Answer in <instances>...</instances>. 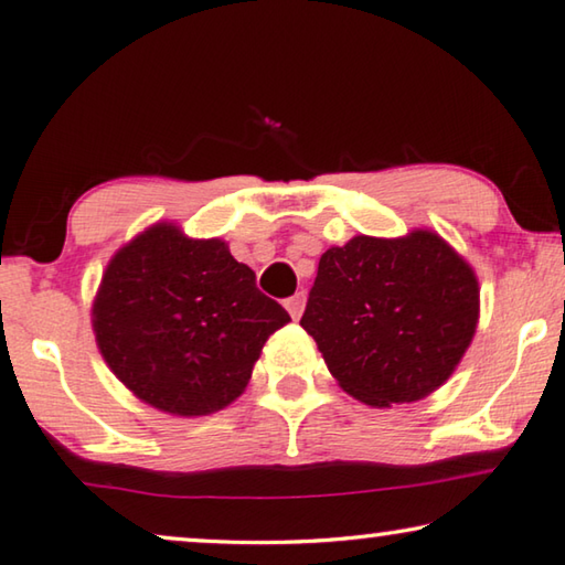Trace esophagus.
<instances>
[{"label": "esophagus", "mask_w": 565, "mask_h": 565, "mask_svg": "<svg viewBox=\"0 0 565 565\" xmlns=\"http://www.w3.org/2000/svg\"><path fill=\"white\" fill-rule=\"evenodd\" d=\"M284 306H286V311L291 313V319L299 321L301 313H303V306H306V294L303 291H296L294 296H289V299H286Z\"/></svg>", "instance_id": "34e87169"}]
</instances>
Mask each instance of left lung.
I'll list each match as a JSON object with an SVG mask.
<instances>
[{
  "mask_svg": "<svg viewBox=\"0 0 565 565\" xmlns=\"http://www.w3.org/2000/svg\"><path fill=\"white\" fill-rule=\"evenodd\" d=\"M478 281L441 236H353L319 262L301 317L331 376L369 406L411 404L454 374L473 339Z\"/></svg>",
  "mask_w": 565,
  "mask_h": 565,
  "instance_id": "obj_1",
  "label": "left lung"
}]
</instances>
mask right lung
I'll return each instance as SVG.
<instances>
[{
  "label": "right lung",
  "mask_w": 565,
  "mask_h": 565,
  "mask_svg": "<svg viewBox=\"0 0 565 565\" xmlns=\"http://www.w3.org/2000/svg\"><path fill=\"white\" fill-rule=\"evenodd\" d=\"M104 361L141 401L206 416L242 394L266 339L291 317L218 238L157 224L114 256L94 301Z\"/></svg>",
  "instance_id": "1"
}]
</instances>
